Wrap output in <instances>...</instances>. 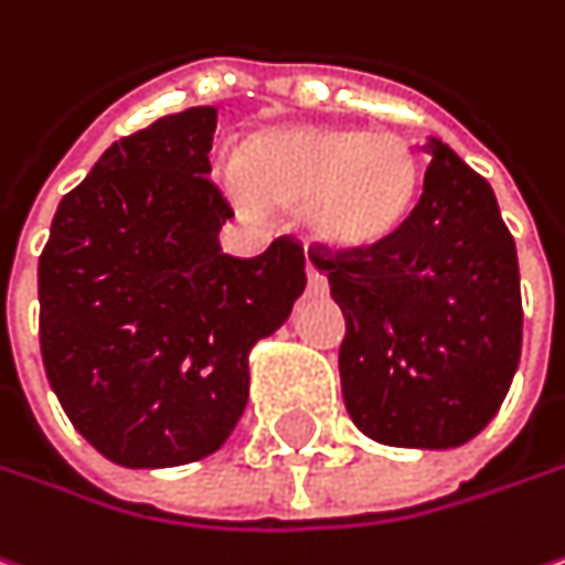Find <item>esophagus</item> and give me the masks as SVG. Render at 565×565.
<instances>
[{
    "instance_id": "34e87169",
    "label": "esophagus",
    "mask_w": 565,
    "mask_h": 565,
    "mask_svg": "<svg viewBox=\"0 0 565 565\" xmlns=\"http://www.w3.org/2000/svg\"><path fill=\"white\" fill-rule=\"evenodd\" d=\"M307 281L312 290H326V275H322V268L307 256Z\"/></svg>"
}]
</instances>
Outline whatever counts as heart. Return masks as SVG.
Wrapping results in <instances>:
<instances>
[{
  "instance_id": "obj_1",
  "label": "heart",
  "mask_w": 565,
  "mask_h": 565,
  "mask_svg": "<svg viewBox=\"0 0 565 565\" xmlns=\"http://www.w3.org/2000/svg\"><path fill=\"white\" fill-rule=\"evenodd\" d=\"M231 185L243 205L300 209L316 239L356 253L402 231L420 195V160L398 132L297 126L253 138Z\"/></svg>"
}]
</instances>
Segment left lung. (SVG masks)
Segmentation results:
<instances>
[{
  "label": "left lung",
  "instance_id": "8db88e82",
  "mask_svg": "<svg viewBox=\"0 0 565 565\" xmlns=\"http://www.w3.org/2000/svg\"><path fill=\"white\" fill-rule=\"evenodd\" d=\"M424 192L373 249L312 246L344 312L348 414L370 439L452 449L493 420L522 356L515 239L490 183L429 138Z\"/></svg>",
  "mask_w": 565,
  "mask_h": 565
}]
</instances>
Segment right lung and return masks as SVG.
Returning a JSON list of instances; mask_svg holds the SVG:
<instances>
[{
    "label": "right lung",
    "mask_w": 565,
    "mask_h": 565,
    "mask_svg": "<svg viewBox=\"0 0 565 565\" xmlns=\"http://www.w3.org/2000/svg\"><path fill=\"white\" fill-rule=\"evenodd\" d=\"M214 107L113 141L40 253V354L72 427L126 468L217 452L249 398V351L307 287L303 243L221 253Z\"/></svg>",
    "instance_id": "obj_1"
}]
</instances>
